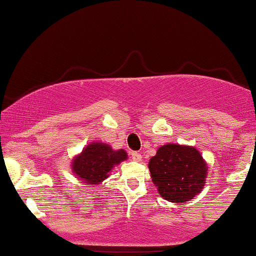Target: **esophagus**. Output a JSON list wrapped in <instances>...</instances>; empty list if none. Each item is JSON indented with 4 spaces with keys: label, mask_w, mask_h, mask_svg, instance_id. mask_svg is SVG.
Returning a JSON list of instances; mask_svg holds the SVG:
<instances>
[{
    "label": "esophagus",
    "mask_w": 256,
    "mask_h": 256,
    "mask_svg": "<svg viewBox=\"0 0 256 256\" xmlns=\"http://www.w3.org/2000/svg\"><path fill=\"white\" fill-rule=\"evenodd\" d=\"M130 156H132V158H133V160H136V162L141 160V153L140 152L133 151V152H130Z\"/></svg>",
    "instance_id": "1"
}]
</instances>
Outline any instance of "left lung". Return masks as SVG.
<instances>
[{
  "instance_id": "obj_1",
  "label": "left lung",
  "mask_w": 256,
  "mask_h": 256,
  "mask_svg": "<svg viewBox=\"0 0 256 256\" xmlns=\"http://www.w3.org/2000/svg\"><path fill=\"white\" fill-rule=\"evenodd\" d=\"M152 181L159 194L170 202H186L204 188L207 166L194 147L168 144L148 163Z\"/></svg>"
}]
</instances>
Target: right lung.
I'll return each mask as SVG.
<instances>
[{"mask_svg":"<svg viewBox=\"0 0 256 256\" xmlns=\"http://www.w3.org/2000/svg\"><path fill=\"white\" fill-rule=\"evenodd\" d=\"M127 159L123 150L114 151L103 142H93L84 148L73 162L74 174L88 184H98L109 176L110 170Z\"/></svg>","mask_w":256,"mask_h":256,"instance_id":"right-lung-1","label":"right lung"}]
</instances>
